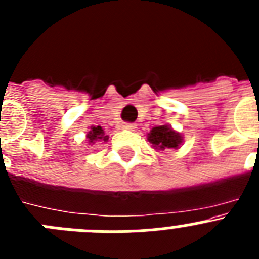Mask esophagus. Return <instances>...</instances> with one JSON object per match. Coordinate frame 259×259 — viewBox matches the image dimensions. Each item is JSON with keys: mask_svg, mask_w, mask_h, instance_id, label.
Wrapping results in <instances>:
<instances>
[{"mask_svg": "<svg viewBox=\"0 0 259 259\" xmlns=\"http://www.w3.org/2000/svg\"><path fill=\"white\" fill-rule=\"evenodd\" d=\"M122 128L123 130H127V131H135L137 127L135 123H123Z\"/></svg>", "mask_w": 259, "mask_h": 259, "instance_id": "1", "label": "esophagus"}]
</instances>
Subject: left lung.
Returning a JSON list of instances; mask_svg holds the SVG:
<instances>
[{
	"label": "left lung",
	"mask_w": 259,
	"mask_h": 259,
	"mask_svg": "<svg viewBox=\"0 0 259 259\" xmlns=\"http://www.w3.org/2000/svg\"><path fill=\"white\" fill-rule=\"evenodd\" d=\"M148 140L154 149H178L183 141V136L179 132L174 131L170 125H158L152 128L148 134Z\"/></svg>",
	"instance_id": "8db88e82"
}]
</instances>
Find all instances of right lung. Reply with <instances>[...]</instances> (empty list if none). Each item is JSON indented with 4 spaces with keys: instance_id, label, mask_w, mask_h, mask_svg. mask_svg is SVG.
<instances>
[{
    "instance_id": "right-lung-1",
    "label": "right lung",
    "mask_w": 259,
    "mask_h": 259,
    "mask_svg": "<svg viewBox=\"0 0 259 259\" xmlns=\"http://www.w3.org/2000/svg\"><path fill=\"white\" fill-rule=\"evenodd\" d=\"M87 139H88V143L95 144L96 141H107L109 140V136L105 135V131L102 130L101 125H97V127L92 125L91 131L87 135Z\"/></svg>"
}]
</instances>
